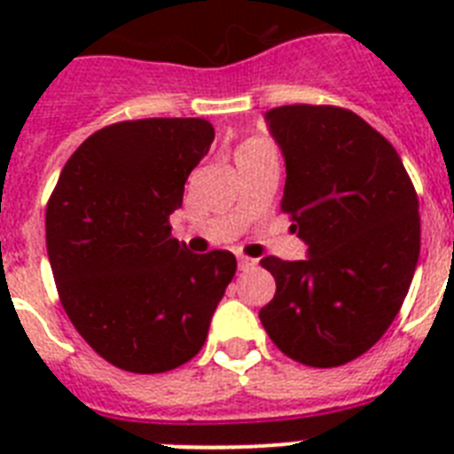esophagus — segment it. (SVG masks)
I'll return each instance as SVG.
<instances>
[{
  "label": "esophagus",
  "instance_id": "esophagus-1",
  "mask_svg": "<svg viewBox=\"0 0 454 454\" xmlns=\"http://www.w3.org/2000/svg\"><path fill=\"white\" fill-rule=\"evenodd\" d=\"M238 266H240V270H249L254 269L256 262L254 259H249V256H238Z\"/></svg>",
  "mask_w": 454,
  "mask_h": 454
}]
</instances>
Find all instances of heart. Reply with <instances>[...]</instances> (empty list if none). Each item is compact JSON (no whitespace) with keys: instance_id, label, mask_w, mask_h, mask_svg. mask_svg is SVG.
<instances>
[{"instance_id":"obj_1","label":"heart","mask_w":454,"mask_h":454,"mask_svg":"<svg viewBox=\"0 0 454 454\" xmlns=\"http://www.w3.org/2000/svg\"><path fill=\"white\" fill-rule=\"evenodd\" d=\"M259 144H263V141H259V138H249V141H245L240 148H249V145H259Z\"/></svg>"}]
</instances>
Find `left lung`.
I'll use <instances>...</instances> for the list:
<instances>
[{
  "label": "left lung",
  "instance_id": "1",
  "mask_svg": "<svg viewBox=\"0 0 454 454\" xmlns=\"http://www.w3.org/2000/svg\"><path fill=\"white\" fill-rule=\"evenodd\" d=\"M283 148L280 209L309 256L262 259L276 297L259 310L273 344L310 367L370 351L394 323L419 259V200L395 148L337 106L266 113Z\"/></svg>",
  "mask_w": 454,
  "mask_h": 454
}]
</instances>
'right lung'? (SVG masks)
Here are the masks:
<instances>
[{"mask_svg":"<svg viewBox=\"0 0 454 454\" xmlns=\"http://www.w3.org/2000/svg\"><path fill=\"white\" fill-rule=\"evenodd\" d=\"M214 141L200 117L103 127L70 155L46 202V252L60 303L110 365L169 372L198 356L233 280L226 249L192 254L169 214Z\"/></svg>","mask_w":454,"mask_h":454,"instance_id":"1","label":"right lung"}]
</instances>
